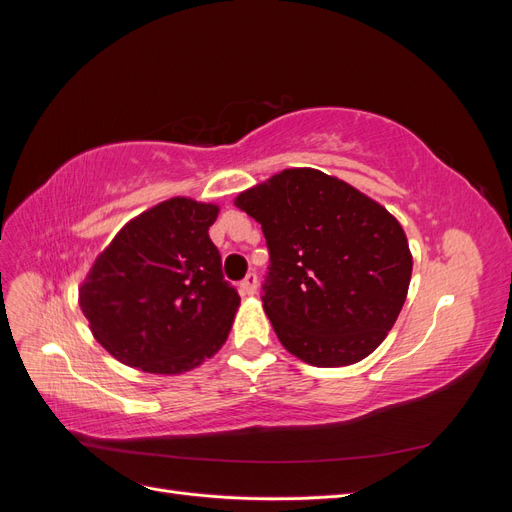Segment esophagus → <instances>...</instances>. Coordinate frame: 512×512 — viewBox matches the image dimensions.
<instances>
[{"label":"esophagus","instance_id":"34e87169","mask_svg":"<svg viewBox=\"0 0 512 512\" xmlns=\"http://www.w3.org/2000/svg\"><path fill=\"white\" fill-rule=\"evenodd\" d=\"M256 288H258V277L254 273L247 275L245 280L239 284V292L243 294V297H252V294H256Z\"/></svg>","mask_w":512,"mask_h":512}]
</instances>
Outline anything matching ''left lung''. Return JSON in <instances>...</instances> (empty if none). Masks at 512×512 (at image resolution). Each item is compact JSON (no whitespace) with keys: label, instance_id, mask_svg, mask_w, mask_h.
<instances>
[{"label":"left lung","instance_id":"8db88e82","mask_svg":"<svg viewBox=\"0 0 512 512\" xmlns=\"http://www.w3.org/2000/svg\"><path fill=\"white\" fill-rule=\"evenodd\" d=\"M235 205L265 232L271 267L262 307L290 354L314 367H346L384 342L412 277L395 215L316 168H286Z\"/></svg>","mask_w":512,"mask_h":512}]
</instances>
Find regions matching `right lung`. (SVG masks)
I'll return each instance as SVG.
<instances>
[{
  "instance_id": "right-lung-1",
  "label": "right lung",
  "mask_w": 512,
  "mask_h": 512,
  "mask_svg": "<svg viewBox=\"0 0 512 512\" xmlns=\"http://www.w3.org/2000/svg\"><path fill=\"white\" fill-rule=\"evenodd\" d=\"M218 213L213 203L168 198L132 218L94 260L79 305L119 363L175 376L224 346L241 299L209 239Z\"/></svg>"
}]
</instances>
